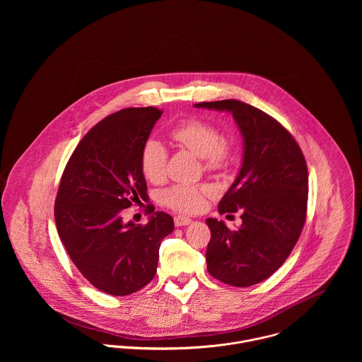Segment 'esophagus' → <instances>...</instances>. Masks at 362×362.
I'll use <instances>...</instances> for the list:
<instances>
[{
    "label": "esophagus",
    "instance_id": "obj_1",
    "mask_svg": "<svg viewBox=\"0 0 362 362\" xmlns=\"http://www.w3.org/2000/svg\"><path fill=\"white\" fill-rule=\"evenodd\" d=\"M191 223H192V218H189V217H185V216H175L174 217V224L177 227L187 226V224H191Z\"/></svg>",
    "mask_w": 362,
    "mask_h": 362
}]
</instances>
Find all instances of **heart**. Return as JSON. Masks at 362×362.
Segmentation results:
<instances>
[{
    "label": "heart",
    "mask_w": 362,
    "mask_h": 362,
    "mask_svg": "<svg viewBox=\"0 0 362 362\" xmlns=\"http://www.w3.org/2000/svg\"><path fill=\"white\" fill-rule=\"evenodd\" d=\"M170 136L180 146L191 151L201 157L207 171L223 170L231 157L230 144L221 138L218 129L204 119L189 118L177 124ZM167 151L157 141H148L141 153V170L151 182H160L165 177ZM209 194L206 185L175 184L160 194V201L164 206L180 213H195L205 206Z\"/></svg>",
    "instance_id": "1"
}]
</instances>
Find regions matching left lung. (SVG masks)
<instances>
[{
  "label": "left lung",
  "mask_w": 362,
  "mask_h": 362,
  "mask_svg": "<svg viewBox=\"0 0 362 362\" xmlns=\"http://www.w3.org/2000/svg\"><path fill=\"white\" fill-rule=\"evenodd\" d=\"M224 110L244 136L238 177L218 204V213L240 211L243 224L230 230L207 218V272L221 283L250 287L272 276L291 254L307 218L308 168L293 135L273 117L240 100L202 102Z\"/></svg>",
  "instance_id": "obj_1"
}]
</instances>
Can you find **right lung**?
<instances>
[{"instance_id": "right-lung-1", "label": "right lung", "mask_w": 362, "mask_h": 362, "mask_svg": "<svg viewBox=\"0 0 362 362\" xmlns=\"http://www.w3.org/2000/svg\"><path fill=\"white\" fill-rule=\"evenodd\" d=\"M161 114L156 107H129L105 117L78 144L59 181L58 235L83 277L111 296H129L152 281L160 243L174 230L164 211L145 226L121 217L148 199L141 153Z\"/></svg>"}]
</instances>
